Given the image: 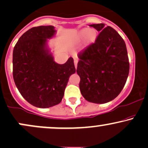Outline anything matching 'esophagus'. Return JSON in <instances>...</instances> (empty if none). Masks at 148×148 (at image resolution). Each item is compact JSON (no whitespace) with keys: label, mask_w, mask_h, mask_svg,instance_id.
Listing matches in <instances>:
<instances>
[{"label":"esophagus","mask_w":148,"mask_h":148,"mask_svg":"<svg viewBox=\"0 0 148 148\" xmlns=\"http://www.w3.org/2000/svg\"><path fill=\"white\" fill-rule=\"evenodd\" d=\"M74 66H75V68L76 69V67H77V63H78V60H74Z\"/></svg>","instance_id":"34e87169"}]
</instances>
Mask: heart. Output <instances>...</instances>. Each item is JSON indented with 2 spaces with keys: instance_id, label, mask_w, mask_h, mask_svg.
Returning a JSON list of instances; mask_svg holds the SVG:
<instances>
[{
  "instance_id": "1",
  "label": "heart",
  "mask_w": 148,
  "mask_h": 148,
  "mask_svg": "<svg viewBox=\"0 0 148 148\" xmlns=\"http://www.w3.org/2000/svg\"><path fill=\"white\" fill-rule=\"evenodd\" d=\"M87 36V42L88 44H91L95 41L97 38V33L94 30H89L88 28H85L79 32L76 35L75 39L76 42H80Z\"/></svg>"
}]
</instances>
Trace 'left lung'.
Instances as JSON below:
<instances>
[{"instance_id": "8db88e82", "label": "left lung", "mask_w": 148, "mask_h": 148, "mask_svg": "<svg viewBox=\"0 0 148 148\" xmlns=\"http://www.w3.org/2000/svg\"><path fill=\"white\" fill-rule=\"evenodd\" d=\"M90 26L99 33L95 43L77 55L79 88L87 101L104 103L121 92L130 72V62L125 42L116 30L104 23Z\"/></svg>"}]
</instances>
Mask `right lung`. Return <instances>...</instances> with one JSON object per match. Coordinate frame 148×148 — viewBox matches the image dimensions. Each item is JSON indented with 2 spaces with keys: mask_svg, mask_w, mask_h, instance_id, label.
Returning <instances> with one entry per match:
<instances>
[{
  "mask_svg": "<svg viewBox=\"0 0 148 148\" xmlns=\"http://www.w3.org/2000/svg\"><path fill=\"white\" fill-rule=\"evenodd\" d=\"M53 25L33 27L21 35L13 50V79L24 99L34 106L49 108L64 96L69 76L76 72L74 59L58 64L45 49L54 35Z\"/></svg>",
  "mask_w": 148,
  "mask_h": 148,
  "instance_id": "add662e5",
  "label": "right lung"
}]
</instances>
